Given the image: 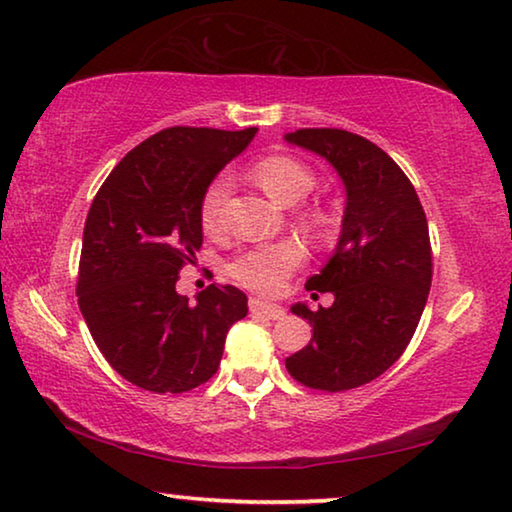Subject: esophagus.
I'll return each mask as SVG.
<instances>
[{
	"instance_id": "1",
	"label": "esophagus",
	"mask_w": 512,
	"mask_h": 512,
	"mask_svg": "<svg viewBox=\"0 0 512 512\" xmlns=\"http://www.w3.org/2000/svg\"><path fill=\"white\" fill-rule=\"evenodd\" d=\"M250 310L257 312V315L269 317V319H282V317H285V310H282L280 305H276V303H269V301L250 299Z\"/></svg>"
}]
</instances>
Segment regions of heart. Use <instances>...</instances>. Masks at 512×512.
<instances>
[{
  "label": "heart",
  "mask_w": 512,
  "mask_h": 512,
  "mask_svg": "<svg viewBox=\"0 0 512 512\" xmlns=\"http://www.w3.org/2000/svg\"><path fill=\"white\" fill-rule=\"evenodd\" d=\"M253 177L280 204H294L310 193L315 174L308 165L292 156L273 154L257 160L253 167ZM230 193L227 177H216L200 200V223L204 232L216 234L223 227V207ZM310 225L317 230L329 227V216L324 211L310 213ZM305 259V250L299 241L282 239L271 243H259L236 255L230 264V276L241 287L255 289V292L269 294L287 280V276L299 269Z\"/></svg>",
  "instance_id": "heart-1"
}]
</instances>
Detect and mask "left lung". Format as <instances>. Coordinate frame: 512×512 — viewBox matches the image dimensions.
<instances>
[{"mask_svg":"<svg viewBox=\"0 0 512 512\" xmlns=\"http://www.w3.org/2000/svg\"><path fill=\"white\" fill-rule=\"evenodd\" d=\"M285 140L329 160L347 190L342 232L329 262L305 289L331 292V308L312 312V340L285 361L303 386L340 393L391 368L407 349L432 285L427 218L398 163L365 137L340 128H301Z\"/></svg>","mask_w":512,"mask_h":512,"instance_id":"left-lung-1","label":"left lung"}]
</instances>
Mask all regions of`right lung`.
<instances>
[{
	"mask_svg": "<svg viewBox=\"0 0 512 512\" xmlns=\"http://www.w3.org/2000/svg\"><path fill=\"white\" fill-rule=\"evenodd\" d=\"M257 128L172 126L137 144L87 213L78 303L114 370L151 393H186L216 375L227 331L248 296L209 285L188 301L179 271L202 246L200 200Z\"/></svg>",
	"mask_w": 512,
	"mask_h": 512,
	"instance_id": "right-lung-1",
	"label": "right lung"
}]
</instances>
